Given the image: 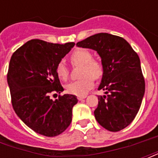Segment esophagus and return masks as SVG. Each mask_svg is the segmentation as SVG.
<instances>
[{
  "instance_id": "34e87169",
  "label": "esophagus",
  "mask_w": 158,
  "mask_h": 158,
  "mask_svg": "<svg viewBox=\"0 0 158 158\" xmlns=\"http://www.w3.org/2000/svg\"><path fill=\"white\" fill-rule=\"evenodd\" d=\"M85 97H86L85 96H78V100H79V101H82V100L85 99Z\"/></svg>"
}]
</instances>
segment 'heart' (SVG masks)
Instances as JSON below:
<instances>
[{
    "mask_svg": "<svg viewBox=\"0 0 158 158\" xmlns=\"http://www.w3.org/2000/svg\"><path fill=\"white\" fill-rule=\"evenodd\" d=\"M73 65H81L82 79L73 81L67 85V91L74 96H85L94 86V80L101 79L103 75L104 69L102 62L93 59L92 53L85 49H77L70 56ZM56 72L59 79L66 80L69 78V70L63 62H58Z\"/></svg>",
    "mask_w": 158,
    "mask_h": 158,
    "instance_id": "1",
    "label": "heart"
}]
</instances>
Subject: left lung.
I'll return each instance as SVG.
<instances>
[{"instance_id":"1","label":"left lung","mask_w":158,"mask_h":158,"mask_svg":"<svg viewBox=\"0 0 158 158\" xmlns=\"http://www.w3.org/2000/svg\"><path fill=\"white\" fill-rule=\"evenodd\" d=\"M76 45L95 50L102 58L104 72L98 89L107 95L98 96L96 121L112 132L124 129L135 118L145 94L139 56L123 38L107 33L89 36Z\"/></svg>"}]
</instances>
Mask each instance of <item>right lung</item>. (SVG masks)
<instances>
[{
  "mask_svg": "<svg viewBox=\"0 0 158 158\" xmlns=\"http://www.w3.org/2000/svg\"><path fill=\"white\" fill-rule=\"evenodd\" d=\"M74 45L31 40L19 47L10 60L7 83L12 107L26 125L42 135H58L72 121L77 97L65 94L53 101L50 95L64 90L56 68Z\"/></svg>",
  "mask_w": 158,
  "mask_h": 158,
  "instance_id": "right-lung-1",
  "label": "right lung"
}]
</instances>
